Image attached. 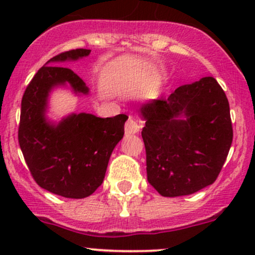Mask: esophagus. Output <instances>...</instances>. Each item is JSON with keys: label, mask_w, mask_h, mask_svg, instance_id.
Here are the masks:
<instances>
[{"label": "esophagus", "mask_w": 255, "mask_h": 255, "mask_svg": "<svg viewBox=\"0 0 255 255\" xmlns=\"http://www.w3.org/2000/svg\"><path fill=\"white\" fill-rule=\"evenodd\" d=\"M125 130H126V134H128V135H130V134H135L140 130L139 122H137V120L134 118V116H129L128 121L126 122Z\"/></svg>", "instance_id": "1"}]
</instances>
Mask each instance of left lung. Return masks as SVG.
<instances>
[{
	"label": "left lung",
	"instance_id": "8db88e82",
	"mask_svg": "<svg viewBox=\"0 0 255 255\" xmlns=\"http://www.w3.org/2000/svg\"><path fill=\"white\" fill-rule=\"evenodd\" d=\"M140 115L147 181L160 195H189L215 182L233 142L229 102L215 78L142 104Z\"/></svg>",
	"mask_w": 255,
	"mask_h": 255
}]
</instances>
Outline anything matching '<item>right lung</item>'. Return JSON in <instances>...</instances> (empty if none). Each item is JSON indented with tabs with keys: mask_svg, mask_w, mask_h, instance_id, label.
I'll return each instance as SVG.
<instances>
[{
	"mask_svg": "<svg viewBox=\"0 0 255 255\" xmlns=\"http://www.w3.org/2000/svg\"><path fill=\"white\" fill-rule=\"evenodd\" d=\"M89 49L61 52L36 73L21 101L20 148L38 186L64 198L83 199L103 182L113 150L125 134V114L101 119L92 114H72L57 125L46 121L49 92L68 83L75 93L89 87L72 69L55 66L89 56Z\"/></svg>",
	"mask_w": 255,
	"mask_h": 255,
	"instance_id": "add662e5",
	"label": "right lung"
}]
</instances>
